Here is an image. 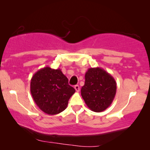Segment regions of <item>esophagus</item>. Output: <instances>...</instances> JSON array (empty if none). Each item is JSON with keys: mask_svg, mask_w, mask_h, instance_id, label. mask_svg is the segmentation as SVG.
Segmentation results:
<instances>
[{"mask_svg": "<svg viewBox=\"0 0 150 150\" xmlns=\"http://www.w3.org/2000/svg\"><path fill=\"white\" fill-rule=\"evenodd\" d=\"M74 88H75V90H76V92H79V91H80V86H79L78 85H75Z\"/></svg>", "mask_w": 150, "mask_h": 150, "instance_id": "obj_1", "label": "esophagus"}]
</instances>
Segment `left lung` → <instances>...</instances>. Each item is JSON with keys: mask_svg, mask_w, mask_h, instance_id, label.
Here are the masks:
<instances>
[{"mask_svg": "<svg viewBox=\"0 0 150 150\" xmlns=\"http://www.w3.org/2000/svg\"><path fill=\"white\" fill-rule=\"evenodd\" d=\"M85 85L81 95L89 108L94 112L106 110L114 99L116 82L114 78L101 68H91L85 73Z\"/></svg>", "mask_w": 150, "mask_h": 150, "instance_id": "obj_1", "label": "left lung"}]
</instances>
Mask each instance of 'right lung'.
I'll return each instance as SVG.
<instances>
[{
	"instance_id": "right-lung-1",
	"label": "right lung",
	"mask_w": 150,
	"mask_h": 150,
	"mask_svg": "<svg viewBox=\"0 0 150 150\" xmlns=\"http://www.w3.org/2000/svg\"><path fill=\"white\" fill-rule=\"evenodd\" d=\"M30 92L38 107L49 115L63 111L75 89L68 85V79L61 69L45 67L34 74Z\"/></svg>"
}]
</instances>
